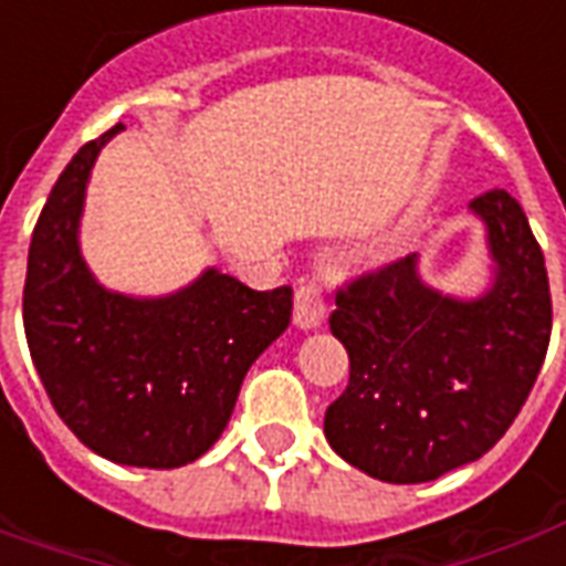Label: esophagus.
I'll use <instances>...</instances> for the list:
<instances>
[{
    "instance_id": "1",
    "label": "esophagus",
    "mask_w": 566,
    "mask_h": 566,
    "mask_svg": "<svg viewBox=\"0 0 566 566\" xmlns=\"http://www.w3.org/2000/svg\"><path fill=\"white\" fill-rule=\"evenodd\" d=\"M324 312H327V300H324V291H321L318 282L312 279H303L296 284L294 291V321L296 327H318L324 321Z\"/></svg>"
}]
</instances>
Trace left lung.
<instances>
[{
    "label": "left lung",
    "instance_id": "obj_1",
    "mask_svg": "<svg viewBox=\"0 0 566 566\" xmlns=\"http://www.w3.org/2000/svg\"><path fill=\"white\" fill-rule=\"evenodd\" d=\"M497 263L485 296L461 303L421 284L416 254L336 291L333 336L348 352V388L327 406L333 451L373 479L416 485L482 458L522 412L546 360V260L518 199L470 202Z\"/></svg>",
    "mask_w": 566,
    "mask_h": 566
}]
</instances>
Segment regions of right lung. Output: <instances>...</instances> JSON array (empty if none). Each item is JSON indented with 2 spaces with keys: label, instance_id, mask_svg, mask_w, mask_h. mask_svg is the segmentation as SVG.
I'll use <instances>...</instances> for the list:
<instances>
[{
  "label": "right lung",
  "instance_id": "right-lung-1",
  "mask_svg": "<svg viewBox=\"0 0 566 566\" xmlns=\"http://www.w3.org/2000/svg\"><path fill=\"white\" fill-rule=\"evenodd\" d=\"M115 129L69 160L32 230L23 331L63 424L96 454L172 470L197 461L233 416L248 367L294 308L291 284L251 291L218 270L160 300L96 284L78 251L93 160Z\"/></svg>",
  "mask_w": 566,
  "mask_h": 566
}]
</instances>
